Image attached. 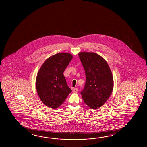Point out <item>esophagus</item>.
<instances>
[{
  "label": "esophagus",
  "mask_w": 147,
  "mask_h": 147,
  "mask_svg": "<svg viewBox=\"0 0 147 147\" xmlns=\"http://www.w3.org/2000/svg\"><path fill=\"white\" fill-rule=\"evenodd\" d=\"M73 92H77L78 91V89L77 88H72Z\"/></svg>",
  "instance_id": "1"
}]
</instances>
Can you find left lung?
Masks as SVG:
<instances>
[{"instance_id":"8db88e82","label":"left lung","mask_w":147,"mask_h":147,"mask_svg":"<svg viewBox=\"0 0 147 147\" xmlns=\"http://www.w3.org/2000/svg\"><path fill=\"white\" fill-rule=\"evenodd\" d=\"M86 74V83L81 92L84 103L92 109L103 106L113 89V77L106 60L96 53L78 54Z\"/></svg>"}]
</instances>
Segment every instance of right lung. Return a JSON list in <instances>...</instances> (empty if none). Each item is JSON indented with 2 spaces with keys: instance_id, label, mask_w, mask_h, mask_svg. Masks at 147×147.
Masks as SVG:
<instances>
[{
  "instance_id": "add662e5",
  "label": "right lung",
  "mask_w": 147,
  "mask_h": 147,
  "mask_svg": "<svg viewBox=\"0 0 147 147\" xmlns=\"http://www.w3.org/2000/svg\"><path fill=\"white\" fill-rule=\"evenodd\" d=\"M72 58L70 53H57L46 59L41 65L36 77V88L46 106L57 108L72 92L63 72Z\"/></svg>"
}]
</instances>
